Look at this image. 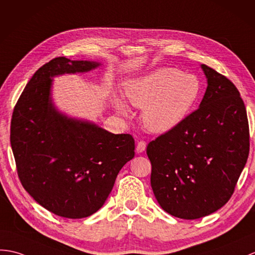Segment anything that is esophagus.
<instances>
[{
	"label": "esophagus",
	"instance_id": "obj_1",
	"mask_svg": "<svg viewBox=\"0 0 255 255\" xmlns=\"http://www.w3.org/2000/svg\"><path fill=\"white\" fill-rule=\"evenodd\" d=\"M146 147V143L144 141H139L137 143V147H135V151H137L138 153H142Z\"/></svg>",
	"mask_w": 255,
	"mask_h": 255
}]
</instances>
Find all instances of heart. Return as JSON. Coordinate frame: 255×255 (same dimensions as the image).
Wrapping results in <instances>:
<instances>
[{
	"label": "heart",
	"instance_id": "b5f03b06",
	"mask_svg": "<svg viewBox=\"0 0 255 255\" xmlns=\"http://www.w3.org/2000/svg\"><path fill=\"white\" fill-rule=\"evenodd\" d=\"M200 93L197 77L176 68L162 67L129 80L125 86L127 102L142 109L144 126L154 132H167L185 120ZM116 110L128 116L126 104L113 100Z\"/></svg>",
	"mask_w": 255,
	"mask_h": 255
}]
</instances>
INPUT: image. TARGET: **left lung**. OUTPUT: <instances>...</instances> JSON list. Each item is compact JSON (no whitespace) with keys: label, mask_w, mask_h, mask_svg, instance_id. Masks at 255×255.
<instances>
[{"label":"left lung","mask_w":255,"mask_h":255,"mask_svg":"<svg viewBox=\"0 0 255 255\" xmlns=\"http://www.w3.org/2000/svg\"><path fill=\"white\" fill-rule=\"evenodd\" d=\"M201 67L208 88L199 109L146 146L158 204L183 220L210 215L228 202L250 149L238 89L216 70Z\"/></svg>","instance_id":"obj_1"}]
</instances>
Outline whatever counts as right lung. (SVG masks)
<instances>
[{"instance_id":"add662e5","label":"right lung","mask_w":255,"mask_h":255,"mask_svg":"<svg viewBox=\"0 0 255 255\" xmlns=\"http://www.w3.org/2000/svg\"><path fill=\"white\" fill-rule=\"evenodd\" d=\"M100 65L53 58L29 80L11 117L10 145L22 187L62 217H88L102 208L120 170L134 156L132 135L68 117L52 102L53 77Z\"/></svg>"}]
</instances>
